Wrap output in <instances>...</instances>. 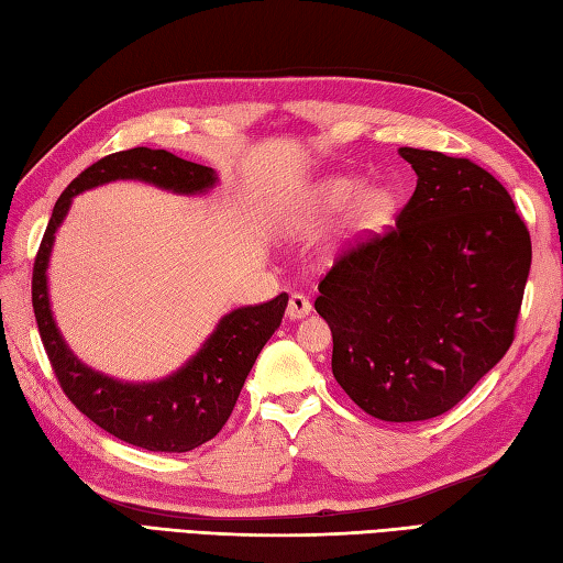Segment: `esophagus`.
I'll return each instance as SVG.
<instances>
[{"label": "esophagus", "mask_w": 563, "mask_h": 563, "mask_svg": "<svg viewBox=\"0 0 563 563\" xmlns=\"http://www.w3.org/2000/svg\"><path fill=\"white\" fill-rule=\"evenodd\" d=\"M310 310H313V306H310V301L303 294H291L289 296V303H286V316H289L291 320L306 318Z\"/></svg>", "instance_id": "34e87169"}]
</instances>
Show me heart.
<instances>
[{
	"instance_id": "obj_1",
	"label": "heart",
	"mask_w": 563,
	"mask_h": 563,
	"mask_svg": "<svg viewBox=\"0 0 563 563\" xmlns=\"http://www.w3.org/2000/svg\"><path fill=\"white\" fill-rule=\"evenodd\" d=\"M352 209V223L356 231H380L393 221L397 211V199L385 187L364 190V180L352 176L322 180L313 192V209L320 214H342Z\"/></svg>"
}]
</instances>
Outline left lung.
Here are the masks:
<instances>
[{
	"mask_svg": "<svg viewBox=\"0 0 563 563\" xmlns=\"http://www.w3.org/2000/svg\"><path fill=\"white\" fill-rule=\"evenodd\" d=\"M417 190L395 227L334 260L316 310L332 373L383 421L445 415L514 344L532 243L506 187L470 158L399 148Z\"/></svg>",
	"mask_w": 563,
	"mask_h": 563,
	"instance_id": "left-lung-1",
	"label": "left lung"
}]
</instances>
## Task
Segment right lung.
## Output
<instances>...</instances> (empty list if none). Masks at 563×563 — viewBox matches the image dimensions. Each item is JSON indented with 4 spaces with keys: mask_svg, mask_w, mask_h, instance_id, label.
I'll use <instances>...</instances> for the list:
<instances>
[{
    "mask_svg": "<svg viewBox=\"0 0 563 563\" xmlns=\"http://www.w3.org/2000/svg\"><path fill=\"white\" fill-rule=\"evenodd\" d=\"M146 180L173 192H205L214 170L173 156L164 148L136 146L115 152L81 170L55 202L33 262V313L45 354L62 393L81 415L115 439L154 453H187L214 439L229 421L243 383L262 346L282 324L289 296L235 308L223 316L205 346L170 378L146 385L118 383L84 366L57 332L47 301V257L71 197L110 180Z\"/></svg>",
    "mask_w": 563,
    "mask_h": 563,
    "instance_id": "obj_1",
    "label": "right lung"
}]
</instances>
